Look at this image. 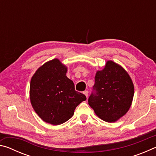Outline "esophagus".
Here are the masks:
<instances>
[{"instance_id":"34e87169","label":"esophagus","mask_w":156,"mask_h":156,"mask_svg":"<svg viewBox=\"0 0 156 156\" xmlns=\"http://www.w3.org/2000/svg\"><path fill=\"white\" fill-rule=\"evenodd\" d=\"M83 93H84V95H85L87 98L88 97V94H89V93H88V91H84L83 92Z\"/></svg>"}]
</instances>
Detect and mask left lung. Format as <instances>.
<instances>
[{
    "instance_id": "obj_1",
    "label": "left lung",
    "mask_w": 156,
    "mask_h": 156,
    "mask_svg": "<svg viewBox=\"0 0 156 156\" xmlns=\"http://www.w3.org/2000/svg\"><path fill=\"white\" fill-rule=\"evenodd\" d=\"M89 105L105 122H114L131 107L134 95L133 81L122 66L108 60L103 69L97 71Z\"/></svg>"
}]
</instances>
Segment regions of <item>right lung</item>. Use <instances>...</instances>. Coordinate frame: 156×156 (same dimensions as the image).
I'll list each match as a JSON object with an SVG mask.
<instances>
[{"label": "right lung", "instance_id": "add662e5", "mask_svg": "<svg viewBox=\"0 0 156 156\" xmlns=\"http://www.w3.org/2000/svg\"><path fill=\"white\" fill-rule=\"evenodd\" d=\"M67 67L58 58L39 67L30 82L31 104L42 120L59 125L72 117L76 107L87 98L75 90L66 73Z\"/></svg>", "mask_w": 156, "mask_h": 156}]
</instances>
